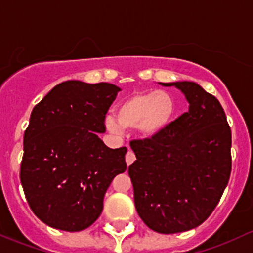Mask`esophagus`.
<instances>
[{
	"mask_svg": "<svg viewBox=\"0 0 253 253\" xmlns=\"http://www.w3.org/2000/svg\"><path fill=\"white\" fill-rule=\"evenodd\" d=\"M135 160H136V157H135V155H134V153L130 152V151H129V152H127L126 155V165L130 166L132 162H134Z\"/></svg>",
	"mask_w": 253,
	"mask_h": 253,
	"instance_id": "1",
	"label": "esophagus"
}]
</instances>
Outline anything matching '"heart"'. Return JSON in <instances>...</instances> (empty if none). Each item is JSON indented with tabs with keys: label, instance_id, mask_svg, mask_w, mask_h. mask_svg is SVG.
<instances>
[{
	"label": "heart",
	"instance_id": "obj_1",
	"mask_svg": "<svg viewBox=\"0 0 253 253\" xmlns=\"http://www.w3.org/2000/svg\"><path fill=\"white\" fill-rule=\"evenodd\" d=\"M175 105L165 91H147L129 96L117 108L116 114H107L105 126L113 134L124 129H137L145 136L160 134L170 123Z\"/></svg>",
	"mask_w": 253,
	"mask_h": 253
}]
</instances>
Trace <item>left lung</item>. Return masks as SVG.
<instances>
[{"label": "left lung", "instance_id": "1", "mask_svg": "<svg viewBox=\"0 0 253 253\" xmlns=\"http://www.w3.org/2000/svg\"><path fill=\"white\" fill-rule=\"evenodd\" d=\"M174 85L189 111L150 139L131 140L127 173L144 223L161 234L190 230L214 211L231 173V130L219 101L192 82Z\"/></svg>", "mask_w": 253, "mask_h": 253}]
</instances>
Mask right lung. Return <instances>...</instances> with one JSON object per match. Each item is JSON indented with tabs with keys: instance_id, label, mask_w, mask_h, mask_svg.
I'll use <instances>...</instances> for the list:
<instances>
[{
	"instance_id": "1",
	"label": "right lung",
	"mask_w": 253,
	"mask_h": 253,
	"mask_svg": "<svg viewBox=\"0 0 253 253\" xmlns=\"http://www.w3.org/2000/svg\"><path fill=\"white\" fill-rule=\"evenodd\" d=\"M121 90L108 83L68 80L54 86L31 112L24 132L20 183L34 214L64 231L96 222L112 180L126 169V147L98 137Z\"/></svg>"
}]
</instances>
